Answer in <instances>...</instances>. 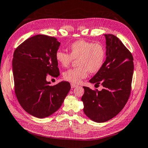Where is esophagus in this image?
<instances>
[{"label":"esophagus","instance_id":"1","mask_svg":"<svg viewBox=\"0 0 148 148\" xmlns=\"http://www.w3.org/2000/svg\"><path fill=\"white\" fill-rule=\"evenodd\" d=\"M78 86L77 84H73V83H71V88H76V87H77Z\"/></svg>","mask_w":148,"mask_h":148}]
</instances>
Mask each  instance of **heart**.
Masks as SVG:
<instances>
[{
  "instance_id": "obj_1",
  "label": "heart",
  "mask_w": 148,
  "mask_h": 148,
  "mask_svg": "<svg viewBox=\"0 0 148 148\" xmlns=\"http://www.w3.org/2000/svg\"><path fill=\"white\" fill-rule=\"evenodd\" d=\"M70 53L61 50L56 52L57 62L62 66H68L73 59H78V67L67 70L64 74L65 79L78 84L86 78L88 73H96L104 65L106 50L102 44L78 40L69 47Z\"/></svg>"
}]
</instances>
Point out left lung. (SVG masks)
<instances>
[{
	"label": "left lung",
	"instance_id": "obj_1",
	"mask_svg": "<svg viewBox=\"0 0 148 148\" xmlns=\"http://www.w3.org/2000/svg\"><path fill=\"white\" fill-rule=\"evenodd\" d=\"M104 36L106 60L101 70L89 80L104 88L96 91L83 86L84 92L82 97L85 115L97 123L107 122L123 109L130 95L134 70L132 54L122 41L113 34Z\"/></svg>",
	"mask_w": 148,
	"mask_h": 148
}]
</instances>
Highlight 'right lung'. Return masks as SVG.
I'll use <instances>...</instances> for the list:
<instances>
[{
	"label": "right lung",
	"mask_w": 148,
	"mask_h": 148,
	"mask_svg": "<svg viewBox=\"0 0 148 148\" xmlns=\"http://www.w3.org/2000/svg\"><path fill=\"white\" fill-rule=\"evenodd\" d=\"M60 42L54 37L38 34L26 39L13 53L12 69L15 92L26 112L39 119L59 109L70 90V84L62 81L51 86L47 75H60L56 52Z\"/></svg>",
	"instance_id": "1"
}]
</instances>
